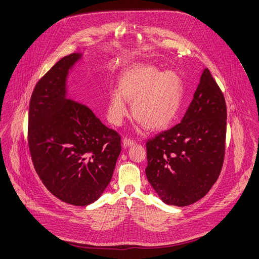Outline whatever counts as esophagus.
Masks as SVG:
<instances>
[{
  "instance_id": "obj_1",
  "label": "esophagus",
  "mask_w": 259,
  "mask_h": 259,
  "mask_svg": "<svg viewBox=\"0 0 259 259\" xmlns=\"http://www.w3.org/2000/svg\"><path fill=\"white\" fill-rule=\"evenodd\" d=\"M134 144H135V142H134V140H132V139H129V138H127V137H125V138L123 139V145H124L125 148H127V147H132Z\"/></svg>"
}]
</instances>
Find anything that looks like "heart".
Here are the masks:
<instances>
[{
    "instance_id": "1",
    "label": "heart",
    "mask_w": 259,
    "mask_h": 259,
    "mask_svg": "<svg viewBox=\"0 0 259 259\" xmlns=\"http://www.w3.org/2000/svg\"><path fill=\"white\" fill-rule=\"evenodd\" d=\"M185 88L182 78L171 70L160 72L149 64L134 65L121 74L119 88L108 95L107 116L119 126L128 115L127 101L132 102L134 119L149 130L166 128L178 115Z\"/></svg>"
}]
</instances>
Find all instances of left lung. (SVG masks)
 Returning a JSON list of instances; mask_svg holds the SVG:
<instances>
[{
    "label": "left lung",
    "mask_w": 259,
    "mask_h": 259,
    "mask_svg": "<svg viewBox=\"0 0 259 259\" xmlns=\"http://www.w3.org/2000/svg\"><path fill=\"white\" fill-rule=\"evenodd\" d=\"M226 119L223 94L204 68L182 122L147 143V179L163 202L192 204L216 183L224 160Z\"/></svg>",
    "instance_id": "8db88e82"
}]
</instances>
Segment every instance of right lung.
<instances>
[{"label": "right lung", "instance_id": "add662e5", "mask_svg": "<svg viewBox=\"0 0 259 259\" xmlns=\"http://www.w3.org/2000/svg\"><path fill=\"white\" fill-rule=\"evenodd\" d=\"M82 53L62 58L36 84L29 108V148L48 190L66 203L95 202L111 181L121 136L84 104L67 97L70 70Z\"/></svg>", "mask_w": 259, "mask_h": 259}]
</instances>
